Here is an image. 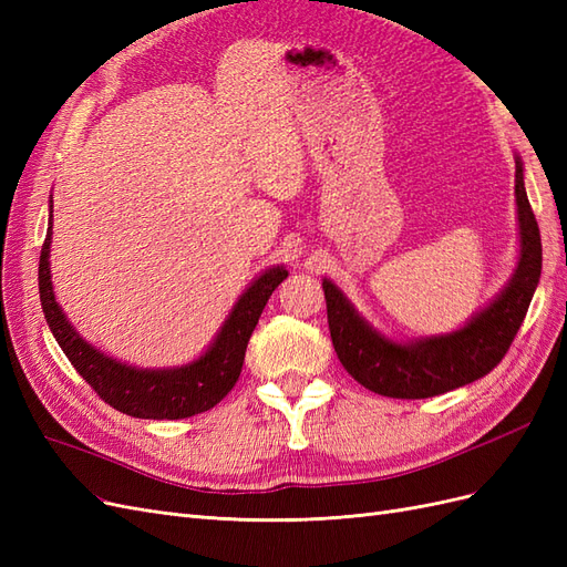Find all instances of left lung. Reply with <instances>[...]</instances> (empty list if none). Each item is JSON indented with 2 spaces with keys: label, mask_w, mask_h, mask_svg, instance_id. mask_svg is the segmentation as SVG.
Returning <instances> with one entry per match:
<instances>
[{
  "label": "left lung",
  "mask_w": 567,
  "mask_h": 567,
  "mask_svg": "<svg viewBox=\"0 0 567 567\" xmlns=\"http://www.w3.org/2000/svg\"><path fill=\"white\" fill-rule=\"evenodd\" d=\"M520 262L511 284L487 310L461 331L419 342H392L354 312L340 290L323 279L326 315L340 364L357 383L394 400H425L487 375L506 357L523 326L542 277V236L529 208L523 163L516 158Z\"/></svg>",
  "instance_id": "left-lung-1"
}]
</instances>
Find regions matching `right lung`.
I'll list each match as a JSON object with an SVG mask.
<instances>
[{
	"instance_id": "add662e5",
	"label": "right lung",
	"mask_w": 567,
	"mask_h": 567,
	"mask_svg": "<svg viewBox=\"0 0 567 567\" xmlns=\"http://www.w3.org/2000/svg\"><path fill=\"white\" fill-rule=\"evenodd\" d=\"M51 208V205H49ZM49 244H51V219L47 227V238L40 252V300L42 312L54 333L68 362L75 367L84 383L99 394L101 400L113 409L123 411L134 419L153 421H175L203 414L217 402L227 398V392L236 385L244 369V357L248 340L255 331L269 296L274 293L288 271L284 267L267 269L260 279H255L246 293L238 298L229 319L221 326L210 350L194 364L182 369H132L120 364L111 357H104L84 342L56 305L54 290L49 281Z\"/></svg>"
}]
</instances>
